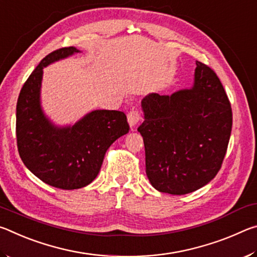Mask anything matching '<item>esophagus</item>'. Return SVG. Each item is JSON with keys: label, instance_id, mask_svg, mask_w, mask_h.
Here are the masks:
<instances>
[{"label": "esophagus", "instance_id": "34e87169", "mask_svg": "<svg viewBox=\"0 0 257 257\" xmlns=\"http://www.w3.org/2000/svg\"><path fill=\"white\" fill-rule=\"evenodd\" d=\"M141 121V114L137 110H132L128 113V123L130 125V128H135L136 124Z\"/></svg>", "mask_w": 257, "mask_h": 257}]
</instances>
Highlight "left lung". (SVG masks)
Returning <instances> with one entry per match:
<instances>
[{
  "mask_svg": "<svg viewBox=\"0 0 257 257\" xmlns=\"http://www.w3.org/2000/svg\"><path fill=\"white\" fill-rule=\"evenodd\" d=\"M189 88L142 99L146 175L161 193L185 195L219 172L232 127L231 105L215 72L196 61Z\"/></svg>",
  "mask_w": 257,
  "mask_h": 257,
  "instance_id": "left-lung-1",
  "label": "left lung"
}]
</instances>
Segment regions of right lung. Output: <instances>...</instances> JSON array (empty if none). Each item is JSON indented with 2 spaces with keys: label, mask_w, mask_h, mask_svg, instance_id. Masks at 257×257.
Listing matches in <instances>:
<instances>
[{
  "label": "right lung",
  "mask_w": 257,
  "mask_h": 257,
  "mask_svg": "<svg viewBox=\"0 0 257 257\" xmlns=\"http://www.w3.org/2000/svg\"><path fill=\"white\" fill-rule=\"evenodd\" d=\"M80 51L63 47L46 55L21 88L17 103V144L24 164L38 179L60 189L89 185L113 143L128 134L123 112L94 110L73 124L58 125L42 107L43 69Z\"/></svg>",
  "instance_id": "add662e5"
}]
</instances>
